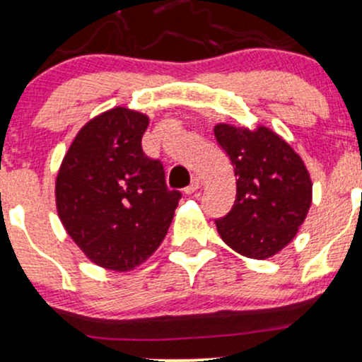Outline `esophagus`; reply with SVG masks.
<instances>
[{
  "label": "esophagus",
  "mask_w": 362,
  "mask_h": 362,
  "mask_svg": "<svg viewBox=\"0 0 362 362\" xmlns=\"http://www.w3.org/2000/svg\"><path fill=\"white\" fill-rule=\"evenodd\" d=\"M202 185H203L202 180H199V177H194V180L191 181V185L186 186V188H185V193L186 194H193L194 191H198L199 188H202Z\"/></svg>",
  "instance_id": "1"
}]
</instances>
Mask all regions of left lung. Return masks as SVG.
Masks as SVG:
<instances>
[{"mask_svg": "<svg viewBox=\"0 0 362 362\" xmlns=\"http://www.w3.org/2000/svg\"><path fill=\"white\" fill-rule=\"evenodd\" d=\"M218 144L236 176V198L218 233L235 252L269 258L292 242L312 202L309 173L296 151L267 127L247 131L226 124L215 127Z\"/></svg>", "mask_w": 362, "mask_h": 362, "instance_id": "8db88e82", "label": "left lung"}]
</instances>
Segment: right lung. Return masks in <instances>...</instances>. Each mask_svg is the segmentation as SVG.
Segmentation results:
<instances>
[{
  "label": "right lung",
  "instance_id": "1",
  "mask_svg": "<svg viewBox=\"0 0 362 362\" xmlns=\"http://www.w3.org/2000/svg\"><path fill=\"white\" fill-rule=\"evenodd\" d=\"M149 119L117 109L77 134L57 176V208L86 255L127 272L158 250L181 191L168 189L164 166L142 151Z\"/></svg>",
  "mask_w": 362,
  "mask_h": 362
}]
</instances>
